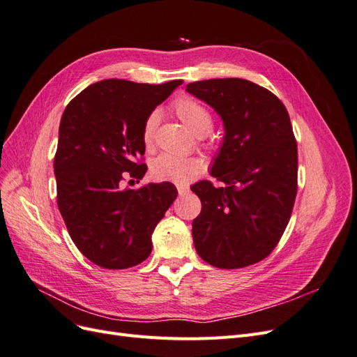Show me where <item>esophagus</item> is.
Returning a JSON list of instances; mask_svg holds the SVG:
<instances>
[{
  "instance_id": "esophagus-1",
  "label": "esophagus",
  "mask_w": 357,
  "mask_h": 357,
  "mask_svg": "<svg viewBox=\"0 0 357 357\" xmlns=\"http://www.w3.org/2000/svg\"><path fill=\"white\" fill-rule=\"evenodd\" d=\"M177 190H178V195H185L186 192H189V186L188 185H183V183H177Z\"/></svg>"
}]
</instances>
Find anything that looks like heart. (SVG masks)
Listing matches in <instances>:
<instances>
[{"mask_svg": "<svg viewBox=\"0 0 357 357\" xmlns=\"http://www.w3.org/2000/svg\"><path fill=\"white\" fill-rule=\"evenodd\" d=\"M172 110L189 131L197 137H204L211 131L214 123L211 110L192 96H180L172 102ZM155 129L156 114H150L143 126V143L147 150L153 147ZM202 169L204 162L199 158H180L169 153L159 155L150 164V171H152L155 178L171 180L176 183L189 181L202 172Z\"/></svg>", "mask_w": 357, "mask_h": 357, "instance_id": "heart-1", "label": "heart"}]
</instances>
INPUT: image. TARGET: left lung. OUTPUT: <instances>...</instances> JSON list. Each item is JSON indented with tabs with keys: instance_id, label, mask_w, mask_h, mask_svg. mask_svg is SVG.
I'll return each mask as SVG.
<instances>
[{
	"instance_id": "left-lung-1",
	"label": "left lung",
	"mask_w": 357,
	"mask_h": 357,
	"mask_svg": "<svg viewBox=\"0 0 357 357\" xmlns=\"http://www.w3.org/2000/svg\"><path fill=\"white\" fill-rule=\"evenodd\" d=\"M186 91L220 114L225 138L211 176L190 189L202 210L192 223L205 262L244 268L271 255L289 223L298 192V146L284 104L244 79L193 82Z\"/></svg>"
}]
</instances>
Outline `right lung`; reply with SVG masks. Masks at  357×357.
Segmentation results:
<instances>
[{
    "label": "right lung",
    "mask_w": 357,
    "mask_h": 357,
    "mask_svg": "<svg viewBox=\"0 0 357 357\" xmlns=\"http://www.w3.org/2000/svg\"><path fill=\"white\" fill-rule=\"evenodd\" d=\"M181 83L102 80L63 110L53 162L58 207L71 240L95 265L125 269L152 253V234L177 189L164 181L135 190L123 181L144 177V122Z\"/></svg>",
    "instance_id": "1"
}]
</instances>
